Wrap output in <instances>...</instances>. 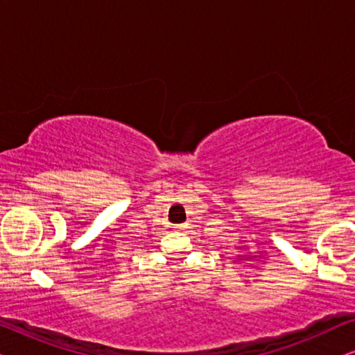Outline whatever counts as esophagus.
Returning <instances> with one entry per match:
<instances>
[{
	"mask_svg": "<svg viewBox=\"0 0 355 355\" xmlns=\"http://www.w3.org/2000/svg\"><path fill=\"white\" fill-rule=\"evenodd\" d=\"M182 230H184V226H174V231L179 232V231H182Z\"/></svg>",
	"mask_w": 355,
	"mask_h": 355,
	"instance_id": "obj_1",
	"label": "esophagus"
}]
</instances>
